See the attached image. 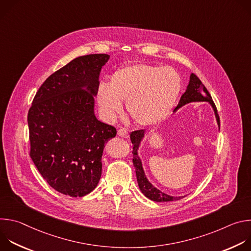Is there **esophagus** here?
<instances>
[{"mask_svg":"<svg viewBox=\"0 0 251 251\" xmlns=\"http://www.w3.org/2000/svg\"><path fill=\"white\" fill-rule=\"evenodd\" d=\"M118 135L120 137H122V138H128L129 137V133H128V131L125 128H120L118 130Z\"/></svg>","mask_w":251,"mask_h":251,"instance_id":"obj_1","label":"esophagus"}]
</instances>
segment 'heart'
<instances>
[{
    "label": "heart",
    "mask_w": 251,
    "mask_h": 251,
    "mask_svg": "<svg viewBox=\"0 0 251 251\" xmlns=\"http://www.w3.org/2000/svg\"><path fill=\"white\" fill-rule=\"evenodd\" d=\"M180 90L181 79L175 70L135 62L116 69L109 83L100 82L96 100L108 120H114L121 113L122 101H127V110L133 121L150 126L169 114Z\"/></svg>",
    "instance_id": "heart-1"
}]
</instances>
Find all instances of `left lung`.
I'll use <instances>...</instances> for the list:
<instances>
[{
	"label": "left lung",
	"instance_id": "8db88e82",
	"mask_svg": "<svg viewBox=\"0 0 251 251\" xmlns=\"http://www.w3.org/2000/svg\"><path fill=\"white\" fill-rule=\"evenodd\" d=\"M196 101H206V102L210 103V105L213 108L214 114H216L218 124L220 126L221 125L220 116H219V113L217 110L216 104L213 103L209 92L207 91L205 86L202 84L201 79L196 75L192 74L190 76V82L187 87V90L182 95L180 102H178L177 106L174 109V112L176 111L183 105L190 103V102H196ZM144 133H145L144 130H137V131H133L130 134V139H131V142L133 144V151H132L133 165L135 168L137 182H138L140 191L145 195V197H147L148 199H150L151 201H178V200L183 199L184 197H173V196H169V195L159 191L147 180L144 170H143V167H142V162L138 156V149H139L140 143H141L143 137H144Z\"/></svg>",
	"mask_w": 251,
	"mask_h": 251
}]
</instances>
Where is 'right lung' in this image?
Here are the masks:
<instances>
[{
	"instance_id": "right-lung-1",
	"label": "right lung",
	"mask_w": 251,
	"mask_h": 251,
	"mask_svg": "<svg viewBox=\"0 0 251 251\" xmlns=\"http://www.w3.org/2000/svg\"><path fill=\"white\" fill-rule=\"evenodd\" d=\"M109 57L83 55L56 70L27 113L29 156L48 184L65 196L83 197L96 188L103 149L117 133L94 115L99 74Z\"/></svg>"
}]
</instances>
